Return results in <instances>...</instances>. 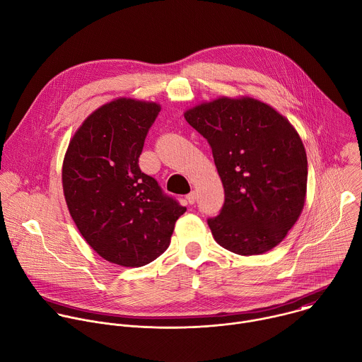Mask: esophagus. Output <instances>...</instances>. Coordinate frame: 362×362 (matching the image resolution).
Returning <instances> with one entry per match:
<instances>
[{"instance_id":"1","label":"esophagus","mask_w":362,"mask_h":362,"mask_svg":"<svg viewBox=\"0 0 362 362\" xmlns=\"http://www.w3.org/2000/svg\"><path fill=\"white\" fill-rule=\"evenodd\" d=\"M186 199H187V202H189L190 204H193V203L196 202V192H190V193L186 196Z\"/></svg>"}]
</instances>
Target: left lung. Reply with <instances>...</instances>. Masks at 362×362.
<instances>
[{
    "label": "left lung",
    "instance_id": "left-lung-1",
    "mask_svg": "<svg viewBox=\"0 0 362 362\" xmlns=\"http://www.w3.org/2000/svg\"><path fill=\"white\" fill-rule=\"evenodd\" d=\"M183 115L211 146L224 187L220 214L207 220L217 245L240 256L279 246L307 196V153L296 128L269 103L245 95L200 102Z\"/></svg>",
    "mask_w": 362,
    "mask_h": 362
}]
</instances>
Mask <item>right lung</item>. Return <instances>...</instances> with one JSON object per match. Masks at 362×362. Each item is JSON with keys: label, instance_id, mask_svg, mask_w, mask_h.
Returning <instances> with one entry per match:
<instances>
[{"label": "right lung", "instance_id": "obj_1", "mask_svg": "<svg viewBox=\"0 0 362 362\" xmlns=\"http://www.w3.org/2000/svg\"><path fill=\"white\" fill-rule=\"evenodd\" d=\"M160 105L116 98L95 109L69 141L62 189L72 220L102 259L142 267L170 245L186 211L139 169L145 138Z\"/></svg>", "mask_w": 362, "mask_h": 362}]
</instances>
